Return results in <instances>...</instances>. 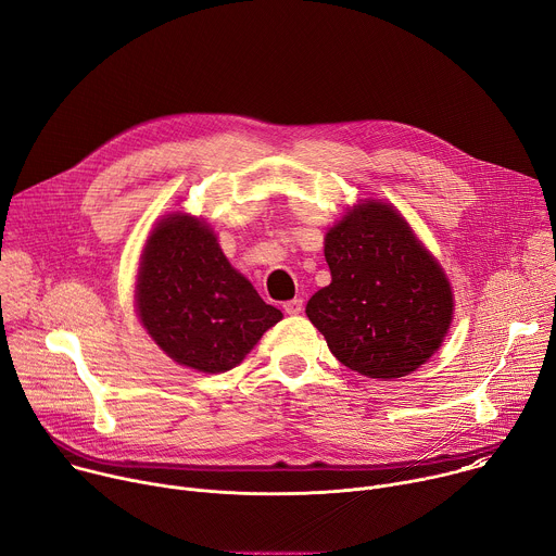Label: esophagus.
<instances>
[{
  "label": "esophagus",
  "mask_w": 556,
  "mask_h": 556,
  "mask_svg": "<svg viewBox=\"0 0 556 556\" xmlns=\"http://www.w3.org/2000/svg\"><path fill=\"white\" fill-rule=\"evenodd\" d=\"M286 314H299L303 309V299H290L283 303Z\"/></svg>",
  "instance_id": "obj_1"
}]
</instances>
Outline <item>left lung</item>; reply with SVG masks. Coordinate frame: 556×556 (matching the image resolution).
Here are the masks:
<instances>
[{
  "mask_svg": "<svg viewBox=\"0 0 556 556\" xmlns=\"http://www.w3.org/2000/svg\"><path fill=\"white\" fill-rule=\"evenodd\" d=\"M332 283L314 292L307 319L330 352L369 378H401L442 343L451 286L401 213L384 202L352 208L326 235Z\"/></svg>",
  "mask_w": 556,
  "mask_h": 556,
  "instance_id": "obj_1",
  "label": "left lung"
}]
</instances>
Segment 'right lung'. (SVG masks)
<instances>
[{
    "mask_svg": "<svg viewBox=\"0 0 556 556\" xmlns=\"http://www.w3.org/2000/svg\"><path fill=\"white\" fill-rule=\"evenodd\" d=\"M136 303L151 339L206 374L240 365L283 316L228 264L213 230L185 213L163 219L147 240Z\"/></svg>",
    "mask_w": 556,
    "mask_h": 556,
    "instance_id": "obj_1",
    "label": "right lung"
}]
</instances>
